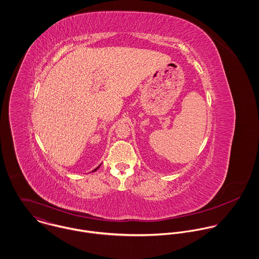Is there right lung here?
<instances>
[{
  "label": "right lung",
  "instance_id": "right-lung-1",
  "mask_svg": "<svg viewBox=\"0 0 259 259\" xmlns=\"http://www.w3.org/2000/svg\"><path fill=\"white\" fill-rule=\"evenodd\" d=\"M100 165H101V164H100ZM100 165H99V166H98V167H97V168H95V169H94V170H93V171H96V170H97V169H98V168H99V167H100Z\"/></svg>",
  "mask_w": 259,
  "mask_h": 259
}]
</instances>
